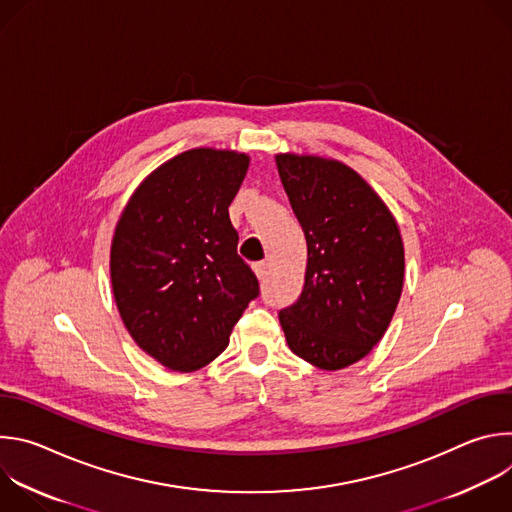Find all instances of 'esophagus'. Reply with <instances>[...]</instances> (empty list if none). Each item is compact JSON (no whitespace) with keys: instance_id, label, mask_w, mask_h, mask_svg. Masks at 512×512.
<instances>
[{"instance_id":"esophagus-1","label":"esophagus","mask_w":512,"mask_h":512,"mask_svg":"<svg viewBox=\"0 0 512 512\" xmlns=\"http://www.w3.org/2000/svg\"><path fill=\"white\" fill-rule=\"evenodd\" d=\"M253 271H255V275L259 279H263L267 275V271H269V263L267 261H257V263H253Z\"/></svg>"}]
</instances>
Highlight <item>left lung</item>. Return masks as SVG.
Masks as SVG:
<instances>
[{
  "label": "left lung",
  "mask_w": 512,
  "mask_h": 512,
  "mask_svg": "<svg viewBox=\"0 0 512 512\" xmlns=\"http://www.w3.org/2000/svg\"><path fill=\"white\" fill-rule=\"evenodd\" d=\"M275 162L308 243L302 296L279 312L287 346L318 369H346L381 342L397 310L405 277L397 221L338 160L277 154Z\"/></svg>",
  "instance_id": "obj_1"
}]
</instances>
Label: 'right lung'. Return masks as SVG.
I'll list each match as a JSON object with an SVG mask.
<instances>
[{
    "instance_id": "right-lung-1",
    "label": "right lung",
    "mask_w": 512,
    "mask_h": 512,
    "mask_svg": "<svg viewBox=\"0 0 512 512\" xmlns=\"http://www.w3.org/2000/svg\"><path fill=\"white\" fill-rule=\"evenodd\" d=\"M249 156L194 148L145 178L111 241V285L135 344L164 367L196 371L221 354L259 281L239 257L229 206Z\"/></svg>"
}]
</instances>
